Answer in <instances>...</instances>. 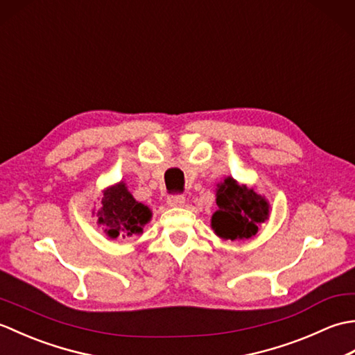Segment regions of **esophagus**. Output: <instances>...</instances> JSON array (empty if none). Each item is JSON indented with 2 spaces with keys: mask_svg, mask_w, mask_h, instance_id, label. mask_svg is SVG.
I'll use <instances>...</instances> for the list:
<instances>
[{
  "mask_svg": "<svg viewBox=\"0 0 355 355\" xmlns=\"http://www.w3.org/2000/svg\"><path fill=\"white\" fill-rule=\"evenodd\" d=\"M184 202H186L184 195H171L168 198V205L171 207H182L184 206Z\"/></svg>",
  "mask_w": 355,
  "mask_h": 355,
  "instance_id": "1",
  "label": "esophagus"
}]
</instances>
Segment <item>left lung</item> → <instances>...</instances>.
Segmentation results:
<instances>
[{
  "label": "left lung",
  "mask_w": 355,
  "mask_h": 355,
  "mask_svg": "<svg viewBox=\"0 0 355 355\" xmlns=\"http://www.w3.org/2000/svg\"><path fill=\"white\" fill-rule=\"evenodd\" d=\"M218 210L212 215V229L223 239H248L258 233L268 218V201L247 186L227 177L216 189Z\"/></svg>",
  "instance_id": "8db88e82"
}]
</instances>
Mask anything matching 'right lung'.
<instances>
[{
	"instance_id": "obj_1",
	"label": "right lung",
	"mask_w": 355,
	"mask_h": 355,
	"mask_svg": "<svg viewBox=\"0 0 355 355\" xmlns=\"http://www.w3.org/2000/svg\"><path fill=\"white\" fill-rule=\"evenodd\" d=\"M101 205L97 223L105 225V232L112 239L120 235L123 238L140 235L153 216L148 206L135 201L123 182L103 191Z\"/></svg>"
}]
</instances>
